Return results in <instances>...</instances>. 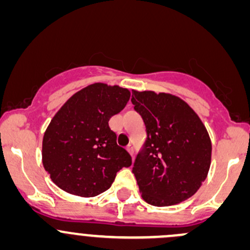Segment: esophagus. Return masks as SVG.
Segmentation results:
<instances>
[{"instance_id": "esophagus-1", "label": "esophagus", "mask_w": 250, "mask_h": 250, "mask_svg": "<svg viewBox=\"0 0 250 250\" xmlns=\"http://www.w3.org/2000/svg\"><path fill=\"white\" fill-rule=\"evenodd\" d=\"M125 149H127V152L129 153L130 155L134 154V147H133V145H128V146L125 147Z\"/></svg>"}]
</instances>
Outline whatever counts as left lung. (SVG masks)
<instances>
[{
	"label": "left lung",
	"mask_w": 250,
	"mask_h": 250,
	"mask_svg": "<svg viewBox=\"0 0 250 250\" xmlns=\"http://www.w3.org/2000/svg\"><path fill=\"white\" fill-rule=\"evenodd\" d=\"M131 103L147 130L133 167L142 199L154 207L186 201L209 173L211 140L204 123L185 101L167 92L133 90Z\"/></svg>",
	"instance_id": "8db88e82"
}]
</instances>
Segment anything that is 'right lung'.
Here are the masks:
<instances>
[{"label": "right lung", "instance_id": "right-lung-1", "mask_svg": "<svg viewBox=\"0 0 250 250\" xmlns=\"http://www.w3.org/2000/svg\"><path fill=\"white\" fill-rule=\"evenodd\" d=\"M129 97L125 87L94 83L56 112L43 134L41 155L43 168L59 188L83 198L98 196L110 188L121 168L131 165L108 125Z\"/></svg>", "mask_w": 250, "mask_h": 250}]
</instances>
